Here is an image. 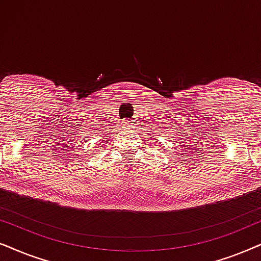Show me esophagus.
<instances>
[{"instance_id":"obj_1","label":"esophagus","mask_w":261,"mask_h":261,"mask_svg":"<svg viewBox=\"0 0 261 261\" xmlns=\"http://www.w3.org/2000/svg\"><path fill=\"white\" fill-rule=\"evenodd\" d=\"M125 126H126L127 128H133L134 127V123H131V121H125Z\"/></svg>"}]
</instances>
